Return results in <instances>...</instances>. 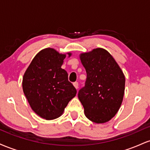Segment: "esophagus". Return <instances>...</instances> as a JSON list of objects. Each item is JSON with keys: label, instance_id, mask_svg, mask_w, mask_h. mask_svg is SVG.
I'll return each instance as SVG.
<instances>
[{"label": "esophagus", "instance_id": "1", "mask_svg": "<svg viewBox=\"0 0 150 150\" xmlns=\"http://www.w3.org/2000/svg\"><path fill=\"white\" fill-rule=\"evenodd\" d=\"M73 85H74V87H75V89H78V82H74Z\"/></svg>", "mask_w": 150, "mask_h": 150}]
</instances>
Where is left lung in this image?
I'll use <instances>...</instances> for the list:
<instances>
[{"label":"left lung","mask_w":150,"mask_h":150,"mask_svg":"<svg viewBox=\"0 0 150 150\" xmlns=\"http://www.w3.org/2000/svg\"><path fill=\"white\" fill-rule=\"evenodd\" d=\"M87 73L85 86L78 98L91 121L104 123L115 116L125 92V75L113 56L101 48L80 54Z\"/></svg>","instance_id":"1"}]
</instances>
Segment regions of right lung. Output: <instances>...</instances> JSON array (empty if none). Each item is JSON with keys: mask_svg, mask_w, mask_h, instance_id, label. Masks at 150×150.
<instances>
[{"mask_svg": "<svg viewBox=\"0 0 150 150\" xmlns=\"http://www.w3.org/2000/svg\"><path fill=\"white\" fill-rule=\"evenodd\" d=\"M68 57L71 53H67ZM66 54L52 48L42 49L34 56L22 78V89L31 108L38 116L53 120L63 114L76 89L68 81L61 66Z\"/></svg>", "mask_w": 150, "mask_h": 150, "instance_id": "right-lung-1", "label": "right lung"}]
</instances>
